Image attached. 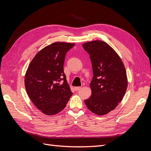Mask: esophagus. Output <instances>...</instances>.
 <instances>
[{"label": "esophagus", "mask_w": 151, "mask_h": 151, "mask_svg": "<svg viewBox=\"0 0 151 151\" xmlns=\"http://www.w3.org/2000/svg\"><path fill=\"white\" fill-rule=\"evenodd\" d=\"M81 89V87L80 86H77V87H75V91H78L80 90Z\"/></svg>", "instance_id": "34e87169"}]
</instances>
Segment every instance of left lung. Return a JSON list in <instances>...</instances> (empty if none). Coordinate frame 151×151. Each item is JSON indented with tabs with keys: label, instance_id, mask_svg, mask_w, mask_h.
I'll use <instances>...</instances> for the list:
<instances>
[{
	"label": "left lung",
	"instance_id": "1",
	"mask_svg": "<svg viewBox=\"0 0 151 151\" xmlns=\"http://www.w3.org/2000/svg\"><path fill=\"white\" fill-rule=\"evenodd\" d=\"M90 55L93 76L91 95L85 103L92 112L104 115L114 110L127 88V73L123 62L112 47L102 41L82 45Z\"/></svg>",
	"mask_w": 151,
	"mask_h": 151
}]
</instances>
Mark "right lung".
<instances>
[{"label": "right lung", "instance_id": "right-lung-1", "mask_svg": "<svg viewBox=\"0 0 151 151\" xmlns=\"http://www.w3.org/2000/svg\"><path fill=\"white\" fill-rule=\"evenodd\" d=\"M74 46V43H52L39 51L28 66L24 81L27 93L46 115L60 112L73 94L63 65L66 52ZM61 81L63 84L60 83Z\"/></svg>", "mask_w": 151, "mask_h": 151}]
</instances>
